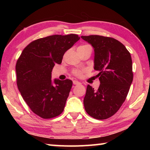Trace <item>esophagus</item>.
<instances>
[{"mask_svg": "<svg viewBox=\"0 0 150 150\" xmlns=\"http://www.w3.org/2000/svg\"><path fill=\"white\" fill-rule=\"evenodd\" d=\"M73 83L74 85H79V84H81V83L79 82L78 81H73Z\"/></svg>", "mask_w": 150, "mask_h": 150, "instance_id": "34e87169", "label": "esophagus"}]
</instances>
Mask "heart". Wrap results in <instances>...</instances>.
<instances>
[{
    "label": "heart",
    "instance_id": "obj_1",
    "mask_svg": "<svg viewBox=\"0 0 150 150\" xmlns=\"http://www.w3.org/2000/svg\"><path fill=\"white\" fill-rule=\"evenodd\" d=\"M87 45H81L80 47H84L86 46ZM84 73V71L83 70H79V69H75L73 71V75H75L76 77H81V75H83V73Z\"/></svg>",
    "mask_w": 150,
    "mask_h": 150
}]
</instances>
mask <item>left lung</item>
<instances>
[{"instance_id": "obj_1", "label": "left lung", "mask_w": 150, "mask_h": 150, "mask_svg": "<svg viewBox=\"0 0 150 150\" xmlns=\"http://www.w3.org/2000/svg\"><path fill=\"white\" fill-rule=\"evenodd\" d=\"M94 48V69L100 86L87 85L83 104L88 115L105 120L115 115L125 101L133 81L132 61L126 47L112 38L91 35L81 36Z\"/></svg>"}]
</instances>
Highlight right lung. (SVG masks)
I'll return each instance as SVG.
<instances>
[{
  "mask_svg": "<svg viewBox=\"0 0 150 150\" xmlns=\"http://www.w3.org/2000/svg\"><path fill=\"white\" fill-rule=\"evenodd\" d=\"M80 37L76 34L53 35L32 42L22 51L16 65L18 90L33 112L45 119L62 114L73 82L52 80L55 63Z\"/></svg>",
  "mask_w": 150,
  "mask_h": 150,
  "instance_id": "add662e5",
  "label": "right lung"
}]
</instances>
